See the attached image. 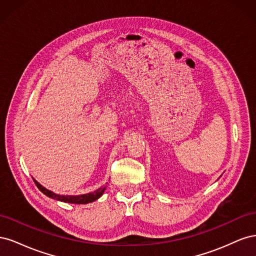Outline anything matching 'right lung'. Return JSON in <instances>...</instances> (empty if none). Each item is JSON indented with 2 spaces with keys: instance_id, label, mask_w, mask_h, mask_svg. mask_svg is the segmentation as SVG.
I'll use <instances>...</instances> for the list:
<instances>
[{
  "instance_id": "obj_1",
  "label": "right lung",
  "mask_w": 256,
  "mask_h": 256,
  "mask_svg": "<svg viewBox=\"0 0 256 256\" xmlns=\"http://www.w3.org/2000/svg\"><path fill=\"white\" fill-rule=\"evenodd\" d=\"M33 180L35 182V184L37 186V188L40 189L44 196H47L53 200H60V202L64 203H70V204H88V203H92L94 200H98L100 196L104 194V192L106 190V187H102L97 189L94 192H90L86 193V194H81V196H60V194H56L48 189H46L44 187L38 182L37 180H35L33 178Z\"/></svg>"
}]
</instances>
